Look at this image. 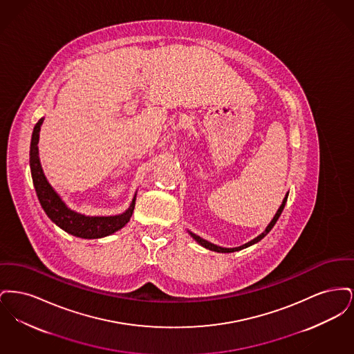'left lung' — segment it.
I'll return each mask as SVG.
<instances>
[{
  "instance_id": "obj_1",
  "label": "left lung",
  "mask_w": 354,
  "mask_h": 354,
  "mask_svg": "<svg viewBox=\"0 0 354 354\" xmlns=\"http://www.w3.org/2000/svg\"><path fill=\"white\" fill-rule=\"evenodd\" d=\"M288 195H289V192H286V198L283 199V203H281V205L279 207V209H277V212L274 214V216H273V219L270 220V224L267 225V228L260 234L259 236H256L254 239H252L251 241H248V243H245V244H243V245H240V247H235V248H225V247H220V245H216V244H214V243H211V241H208V240H205V239H203L201 236L196 235V234H194V232H191V231H188V234L191 235V237L198 243V244H201L202 247L204 248H207V250H209V251H214V252H220V253H231L236 252V251H241V250H244V248H248V247H251L253 244H256V243H259L263 237L266 235H268L270 234V230L273 228V225L276 224V221L279 220L280 218V215H281V212H283V209H284V207H286V199H288Z\"/></svg>"
}]
</instances>
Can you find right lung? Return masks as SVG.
Here are the masks:
<instances>
[{"label":"right lung","mask_w":354,"mask_h":354,"mask_svg":"<svg viewBox=\"0 0 354 354\" xmlns=\"http://www.w3.org/2000/svg\"><path fill=\"white\" fill-rule=\"evenodd\" d=\"M44 119L45 118L39 119L34 126L30 142V171L34 188L38 201L41 203V207L55 225H58L61 230H64L70 235L77 236L81 239H101L104 236L113 235L114 232L123 228L131 219V215L134 212L136 192L130 203V207L119 215L90 216L71 209L68 204L64 202L61 195L49 183L41 166L38 142Z\"/></svg>","instance_id":"obj_1"}]
</instances>
